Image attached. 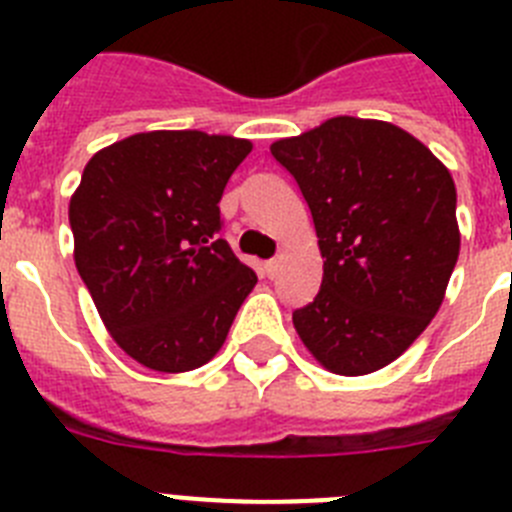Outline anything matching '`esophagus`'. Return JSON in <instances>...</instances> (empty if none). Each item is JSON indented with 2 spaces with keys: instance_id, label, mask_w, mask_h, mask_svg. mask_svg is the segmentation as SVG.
Segmentation results:
<instances>
[{
  "instance_id": "esophagus-1",
  "label": "esophagus",
  "mask_w": 512,
  "mask_h": 512,
  "mask_svg": "<svg viewBox=\"0 0 512 512\" xmlns=\"http://www.w3.org/2000/svg\"><path fill=\"white\" fill-rule=\"evenodd\" d=\"M277 269H279V261L277 259H269V261H264V274L266 277H277Z\"/></svg>"
}]
</instances>
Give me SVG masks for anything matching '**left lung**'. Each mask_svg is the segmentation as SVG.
<instances>
[{"mask_svg": "<svg viewBox=\"0 0 512 512\" xmlns=\"http://www.w3.org/2000/svg\"><path fill=\"white\" fill-rule=\"evenodd\" d=\"M271 156L295 176L323 253V284L292 323L333 374L392 364L431 323L459 259L449 169L397 125L333 117Z\"/></svg>", "mask_w": 512, "mask_h": 512, "instance_id": "1", "label": "left lung"}]
</instances>
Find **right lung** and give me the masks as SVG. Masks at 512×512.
I'll use <instances>...</instances> for the list:
<instances>
[{
  "label": "right lung",
  "mask_w": 512,
  "mask_h": 512,
  "mask_svg": "<svg viewBox=\"0 0 512 512\" xmlns=\"http://www.w3.org/2000/svg\"><path fill=\"white\" fill-rule=\"evenodd\" d=\"M248 153L230 135L138 133L94 153L71 197L79 277L117 346L153 372L207 364L256 284L217 235Z\"/></svg>",
  "instance_id": "add662e5"
}]
</instances>
